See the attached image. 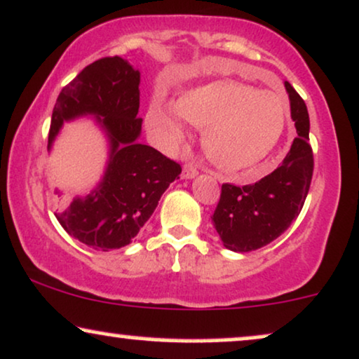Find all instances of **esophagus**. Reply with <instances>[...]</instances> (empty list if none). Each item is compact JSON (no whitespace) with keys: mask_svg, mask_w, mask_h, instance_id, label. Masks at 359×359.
I'll return each instance as SVG.
<instances>
[{"mask_svg":"<svg viewBox=\"0 0 359 359\" xmlns=\"http://www.w3.org/2000/svg\"><path fill=\"white\" fill-rule=\"evenodd\" d=\"M197 174H198V170H197V167L194 165V163H191V162L184 163V168H182L184 179H194V177H196Z\"/></svg>","mask_w":359,"mask_h":359,"instance_id":"obj_1","label":"esophagus"}]
</instances>
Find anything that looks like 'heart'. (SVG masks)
Here are the masks:
<instances>
[{
  "mask_svg": "<svg viewBox=\"0 0 359 359\" xmlns=\"http://www.w3.org/2000/svg\"><path fill=\"white\" fill-rule=\"evenodd\" d=\"M177 111L196 127H205L207 157L226 170H243L264 161L278 145L287 116L279 95L231 80L212 81L182 95ZM149 122L175 142L185 135L180 118L167 107H152Z\"/></svg>",
  "mask_w": 359,
  "mask_h": 359,
  "instance_id": "heart-1",
  "label": "heart"
}]
</instances>
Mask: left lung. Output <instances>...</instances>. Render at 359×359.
<instances>
[{
	"mask_svg": "<svg viewBox=\"0 0 359 359\" xmlns=\"http://www.w3.org/2000/svg\"><path fill=\"white\" fill-rule=\"evenodd\" d=\"M297 137L280 165L256 184H222L212 222L224 248L249 252L271 244L299 215L314 170L309 145V114L299 93L286 81Z\"/></svg>",
	"mask_w": 359,
	"mask_h": 359,
	"instance_id": "obj_1",
	"label": "left lung"
}]
</instances>
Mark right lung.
<instances>
[{
    "label": "right lung",
    "mask_w": 359,
    "mask_h": 359,
    "mask_svg": "<svg viewBox=\"0 0 359 359\" xmlns=\"http://www.w3.org/2000/svg\"><path fill=\"white\" fill-rule=\"evenodd\" d=\"M138 83L140 73L127 60L105 56L63 86L51 115L48 147L65 120L88 114L110 138V162L100 185L55 214L68 234L97 250L130 244L182 172L180 163L137 142L142 130Z\"/></svg>",
    "instance_id": "1"
}]
</instances>
